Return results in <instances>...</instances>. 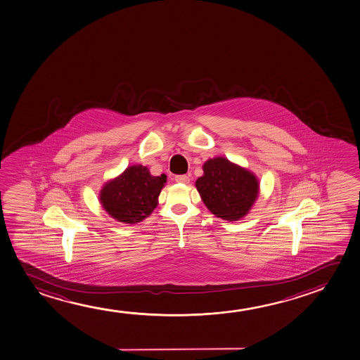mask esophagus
<instances>
[{
	"mask_svg": "<svg viewBox=\"0 0 360 360\" xmlns=\"http://www.w3.org/2000/svg\"><path fill=\"white\" fill-rule=\"evenodd\" d=\"M174 179H176V182L178 183H189V177L186 176V174H182V176H176Z\"/></svg>",
	"mask_w": 360,
	"mask_h": 360,
	"instance_id": "esophagus-1",
	"label": "esophagus"
}]
</instances>
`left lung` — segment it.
I'll list each match as a JSON object with an SVG mask.
<instances>
[{
    "instance_id": "obj_1",
    "label": "left lung",
    "mask_w": 360,
    "mask_h": 360,
    "mask_svg": "<svg viewBox=\"0 0 360 360\" xmlns=\"http://www.w3.org/2000/svg\"><path fill=\"white\" fill-rule=\"evenodd\" d=\"M203 171L195 186L212 213L230 221L248 214L259 193V182L252 173L224 157L205 162Z\"/></svg>"
}]
</instances>
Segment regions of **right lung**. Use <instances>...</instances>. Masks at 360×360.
<instances>
[{"mask_svg":"<svg viewBox=\"0 0 360 360\" xmlns=\"http://www.w3.org/2000/svg\"><path fill=\"white\" fill-rule=\"evenodd\" d=\"M166 176L153 177L147 167L131 166L100 193V202L115 219L135 224L145 219L157 207V198L166 183Z\"/></svg>","mask_w":360,"mask_h":360,"instance_id":"1","label":"right lung"}]
</instances>
